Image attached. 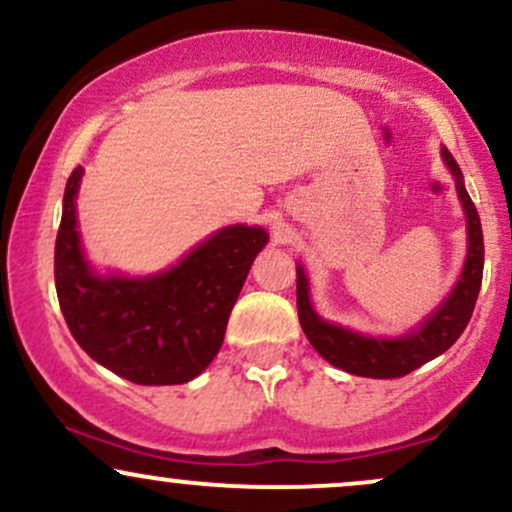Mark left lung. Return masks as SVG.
I'll return each mask as SVG.
<instances>
[{
	"mask_svg": "<svg viewBox=\"0 0 512 512\" xmlns=\"http://www.w3.org/2000/svg\"><path fill=\"white\" fill-rule=\"evenodd\" d=\"M443 161L455 175L457 195H460L462 209L467 214V260H464V269L455 289L436 313L421 322L419 330L397 339H375L325 322L310 305L308 276L301 264L296 267L298 320H301L305 337L315 346L317 354L346 373L363 375V378H402L448 351L460 339L474 313L481 289V274H484V233H481L477 207L464 190L462 170L448 149H443Z\"/></svg>",
	"mask_w": 512,
	"mask_h": 512,
	"instance_id": "left-lung-1",
	"label": "left lung"
}]
</instances>
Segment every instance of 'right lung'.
I'll use <instances>...</instances> for the list:
<instances>
[{
  "mask_svg": "<svg viewBox=\"0 0 512 512\" xmlns=\"http://www.w3.org/2000/svg\"><path fill=\"white\" fill-rule=\"evenodd\" d=\"M64 187L55 243V286L76 344L96 363L137 385H182L214 361L250 264L267 245L260 226H228L166 272L101 276L86 262L76 231V192Z\"/></svg>",
  "mask_w": 512,
  "mask_h": 512,
  "instance_id": "add662e5",
  "label": "right lung"
}]
</instances>
